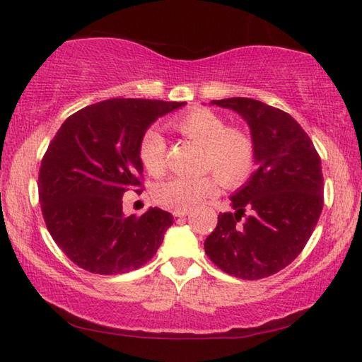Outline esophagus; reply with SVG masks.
Segmentation results:
<instances>
[{
	"label": "esophagus",
	"mask_w": 362,
	"mask_h": 362,
	"mask_svg": "<svg viewBox=\"0 0 362 362\" xmlns=\"http://www.w3.org/2000/svg\"><path fill=\"white\" fill-rule=\"evenodd\" d=\"M187 209H181V211H173V216L175 217H185V216H187Z\"/></svg>",
	"instance_id": "esophagus-1"
}]
</instances>
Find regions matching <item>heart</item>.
Wrapping results in <instances>:
<instances>
[{"mask_svg":"<svg viewBox=\"0 0 362 362\" xmlns=\"http://www.w3.org/2000/svg\"><path fill=\"white\" fill-rule=\"evenodd\" d=\"M171 128L204 148L202 170L212 171L226 187H235L250 176L255 165V145L245 132L229 128L221 115L209 108H192L176 117ZM138 156L145 170L160 176L166 170V140L158 130L143 133ZM212 175L176 176L155 187V199L173 211L191 209L214 194L217 180Z\"/></svg>","mask_w":362,"mask_h":362,"instance_id":"b5f03b06","label":"heart"}]
</instances>
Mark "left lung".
<instances>
[{
  "label": "left lung",
  "mask_w": 362,
  "mask_h": 362,
  "mask_svg": "<svg viewBox=\"0 0 362 362\" xmlns=\"http://www.w3.org/2000/svg\"><path fill=\"white\" fill-rule=\"evenodd\" d=\"M211 103L235 110L249 123L259 168L230 197L234 212L217 216L204 250L226 274L265 279L300 255L318 224L321 158L298 122L280 108L245 97Z\"/></svg>",
  "instance_id": "left-lung-1"
}]
</instances>
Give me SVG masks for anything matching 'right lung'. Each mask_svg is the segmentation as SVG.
<instances>
[{
  "instance_id": "right-lung-1",
  "label": "right lung",
  "mask_w": 362,
  "mask_h": 362,
  "mask_svg": "<svg viewBox=\"0 0 362 362\" xmlns=\"http://www.w3.org/2000/svg\"><path fill=\"white\" fill-rule=\"evenodd\" d=\"M182 105L110 98L72 113L49 143L37 181L42 217L59 249L81 269L127 274L160 249L173 216L151 207L140 217H125L122 196L143 186V133Z\"/></svg>"
}]
</instances>
